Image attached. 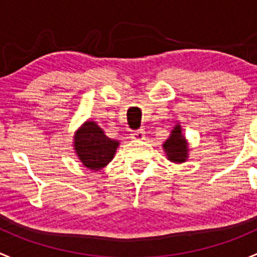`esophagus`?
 I'll use <instances>...</instances> for the list:
<instances>
[{
    "instance_id": "1",
    "label": "esophagus",
    "mask_w": 257,
    "mask_h": 257,
    "mask_svg": "<svg viewBox=\"0 0 257 257\" xmlns=\"http://www.w3.org/2000/svg\"><path fill=\"white\" fill-rule=\"evenodd\" d=\"M132 137H133L134 139H144V137H146V132H144L143 129H138V131L133 132Z\"/></svg>"
}]
</instances>
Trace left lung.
Listing matches in <instances>:
<instances>
[{
	"mask_svg": "<svg viewBox=\"0 0 257 257\" xmlns=\"http://www.w3.org/2000/svg\"><path fill=\"white\" fill-rule=\"evenodd\" d=\"M163 148L168 159H171L172 162L182 163L186 161L188 149H187V144L184 142V137L181 134V126L177 125L174 128L169 139H167L166 143L163 144Z\"/></svg>",
	"mask_w": 257,
	"mask_h": 257,
	"instance_id": "obj_1",
	"label": "left lung"
}]
</instances>
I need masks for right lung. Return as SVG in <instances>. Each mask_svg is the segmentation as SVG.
Returning <instances> with one entry per match:
<instances>
[{"mask_svg":"<svg viewBox=\"0 0 257 257\" xmlns=\"http://www.w3.org/2000/svg\"><path fill=\"white\" fill-rule=\"evenodd\" d=\"M74 141L81 163L93 171L105 167L113 159L119 146V142L108 138L94 121H86L76 132Z\"/></svg>","mask_w":257,"mask_h":257,"instance_id":"1","label":"right lung"}]
</instances>
